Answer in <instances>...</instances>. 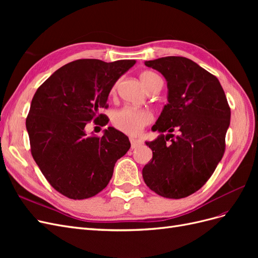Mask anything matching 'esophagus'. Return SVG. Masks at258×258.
<instances>
[{"mask_svg":"<svg viewBox=\"0 0 258 258\" xmlns=\"http://www.w3.org/2000/svg\"><path fill=\"white\" fill-rule=\"evenodd\" d=\"M130 143H131V148H136L140 145H142V141L141 140L139 139H136V138H130Z\"/></svg>","mask_w":258,"mask_h":258,"instance_id":"1","label":"esophagus"}]
</instances>
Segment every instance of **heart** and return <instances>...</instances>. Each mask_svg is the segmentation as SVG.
Listing matches in <instances>:
<instances>
[{"label": "heart", "mask_w": 258, "mask_h": 258, "mask_svg": "<svg viewBox=\"0 0 258 258\" xmlns=\"http://www.w3.org/2000/svg\"><path fill=\"white\" fill-rule=\"evenodd\" d=\"M140 79L144 87L150 91L155 85L161 82L159 75L152 71H144L140 75ZM117 84L112 88V92H115ZM154 119L153 114L146 110H139V108L124 106L120 110L114 112L112 116V122L116 129L123 132L126 135L136 136L139 135L147 124H150Z\"/></svg>", "instance_id": "1"}]
</instances>
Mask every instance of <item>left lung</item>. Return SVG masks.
I'll use <instances>...</instances> for the list:
<instances>
[{
    "label": "left lung",
    "mask_w": 258,
    "mask_h": 258,
    "mask_svg": "<svg viewBox=\"0 0 258 258\" xmlns=\"http://www.w3.org/2000/svg\"><path fill=\"white\" fill-rule=\"evenodd\" d=\"M145 66L168 82L169 103L153 130L169 134L146 142L153 159L142 170L144 182L161 197H188L208 182L224 156L230 123L227 98L217 77L190 59L170 56ZM173 131L179 134L175 138Z\"/></svg>",
    "instance_id": "left-lung-1"
}]
</instances>
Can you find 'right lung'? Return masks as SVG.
I'll use <instances>...</instances> for the list:
<instances>
[{
	"mask_svg": "<svg viewBox=\"0 0 258 258\" xmlns=\"http://www.w3.org/2000/svg\"><path fill=\"white\" fill-rule=\"evenodd\" d=\"M135 60L80 59L61 67L31 102L26 126L31 154L48 183L63 196L87 199L103 190L116 161L130 148L128 137L112 127L87 136L88 122L104 126L108 93Z\"/></svg>",
	"mask_w": 258,
	"mask_h": 258,
	"instance_id": "1",
	"label": "right lung"
}]
</instances>
